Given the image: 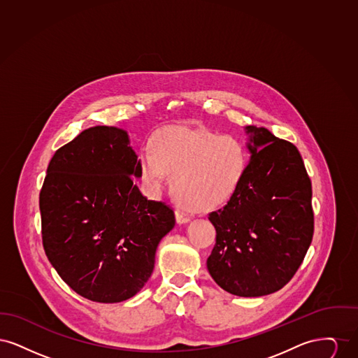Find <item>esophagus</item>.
Listing matches in <instances>:
<instances>
[{"instance_id": "34e87169", "label": "esophagus", "mask_w": 358, "mask_h": 358, "mask_svg": "<svg viewBox=\"0 0 358 358\" xmlns=\"http://www.w3.org/2000/svg\"><path fill=\"white\" fill-rule=\"evenodd\" d=\"M176 220H177L178 224H185V222H190V216L185 213V212L177 209L176 210Z\"/></svg>"}]
</instances>
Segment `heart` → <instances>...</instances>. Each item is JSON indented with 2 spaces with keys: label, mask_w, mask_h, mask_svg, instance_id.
<instances>
[{
  "label": "heart",
  "mask_w": 358,
  "mask_h": 358,
  "mask_svg": "<svg viewBox=\"0 0 358 358\" xmlns=\"http://www.w3.org/2000/svg\"><path fill=\"white\" fill-rule=\"evenodd\" d=\"M247 168L240 141L206 129L169 126L154 134L150 152L139 153L145 182L157 190L165 173L180 204L208 212L225 204L236 192Z\"/></svg>",
  "instance_id": "obj_1"
}]
</instances>
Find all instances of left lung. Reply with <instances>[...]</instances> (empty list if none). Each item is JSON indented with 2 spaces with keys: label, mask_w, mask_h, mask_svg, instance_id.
<instances>
[{
  "label": "left lung",
  "mask_w": 358,
  "mask_h": 358,
  "mask_svg": "<svg viewBox=\"0 0 358 358\" xmlns=\"http://www.w3.org/2000/svg\"><path fill=\"white\" fill-rule=\"evenodd\" d=\"M251 153L234 196L208 219L216 244L208 271L222 289L263 296L302 264L314 234L311 181L298 149L264 127L247 126Z\"/></svg>",
  "instance_id": "1"
}]
</instances>
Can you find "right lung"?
<instances>
[{
	"label": "right lung",
	"instance_id": "add662e5",
	"mask_svg": "<svg viewBox=\"0 0 358 358\" xmlns=\"http://www.w3.org/2000/svg\"><path fill=\"white\" fill-rule=\"evenodd\" d=\"M141 176L127 133L110 126L82 131L48 165L40 192L44 251L60 278L90 301L134 296L176 224L169 205L142 196Z\"/></svg>",
	"mask_w": 358,
	"mask_h": 358
}]
</instances>
